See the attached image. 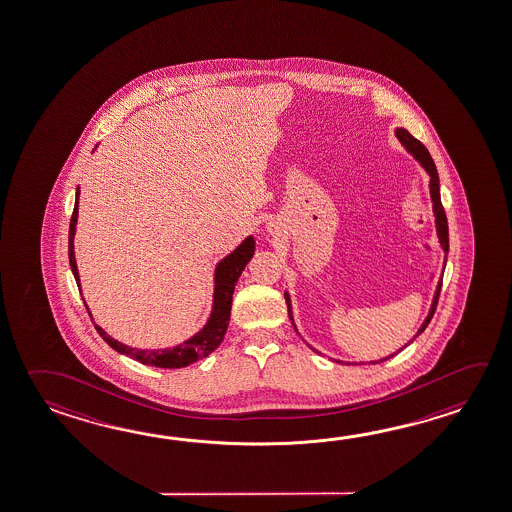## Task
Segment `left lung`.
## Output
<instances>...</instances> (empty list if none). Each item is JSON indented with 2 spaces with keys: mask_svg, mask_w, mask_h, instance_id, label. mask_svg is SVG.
<instances>
[{
  "mask_svg": "<svg viewBox=\"0 0 512 512\" xmlns=\"http://www.w3.org/2000/svg\"><path fill=\"white\" fill-rule=\"evenodd\" d=\"M395 135L398 137V141H400V145L404 146L405 150L409 152V154L415 157L416 163L420 164L422 168H424L427 175H429V193H431V203H433V215H434V228H436V237H438V242H440V248L444 250V270L445 264H447V253H449V228H447V217H445L444 206H442V199H440V177H438V170H436V164H434L433 157L429 154V150L425 148L416 137L409 134L405 128H396ZM442 275H444V271H442ZM440 290H442V277L438 280V284H436V290H434L433 300H431V308H429V313H427V317H425L424 322H422V326L418 328L416 331L415 337L411 338L407 344H405L404 348L398 349L395 353H391V355H387L384 358H378V360H369V362H346V360H338V358H333V362H337V364H342V366H360V364H380V362H386L389 358L395 357L398 355L402 349L407 348L409 344H413L415 342V338L420 337L422 333H424V329L427 328V324L431 322L434 315V309H436V304H438V297H440ZM284 299H286V304H288V315H290L291 324H293V328L295 331L299 333V329L295 326V319H293V306H291V297L290 291H284ZM300 335V333H299ZM308 344V342H306ZM313 349L315 353H319L322 355L320 351H317L315 348Z\"/></svg>",
  "mask_w": 512,
  "mask_h": 512,
  "instance_id": "left-lung-1",
  "label": "left lung"
}]
</instances>
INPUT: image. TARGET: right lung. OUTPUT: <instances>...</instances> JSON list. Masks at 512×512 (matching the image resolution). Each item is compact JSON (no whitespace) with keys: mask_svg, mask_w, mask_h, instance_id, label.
Returning a JSON list of instances; mask_svg holds the SVG:
<instances>
[{"mask_svg":"<svg viewBox=\"0 0 512 512\" xmlns=\"http://www.w3.org/2000/svg\"><path fill=\"white\" fill-rule=\"evenodd\" d=\"M78 215L79 186L78 190H76V204H74V213H72L70 230H68V261H70V268H72V273H74V279L78 282V288L81 291L78 262H76V251H74V237H76ZM253 253H255V239H253V235H248L235 250L230 251L226 257H222L221 261L215 264L210 317L204 322L203 328L199 329L197 333H193L192 337L186 338L181 344L159 349L132 348V346L123 344V342H119L116 338L110 337L105 329L96 324L97 333L103 337V340L107 342L110 348L116 349L117 353L134 358V360L145 364V366L179 369V367L195 364L197 360L208 357L210 353H213L215 349L221 346L222 338L226 335V329H228V324H230L235 284H237L242 271L246 268V264L251 261ZM83 302H85V299H83ZM85 306H87L88 313L92 317V311L88 308L87 302H85Z\"/></svg>","mask_w":512,"mask_h":512,"instance_id":"add662e5","label":"right lung"}]
</instances>
